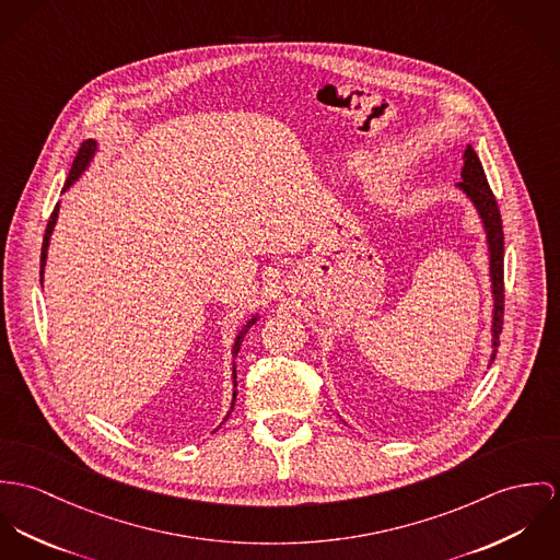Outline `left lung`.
Here are the masks:
<instances>
[{"label": "left lung", "mask_w": 560, "mask_h": 560, "mask_svg": "<svg viewBox=\"0 0 560 560\" xmlns=\"http://www.w3.org/2000/svg\"><path fill=\"white\" fill-rule=\"evenodd\" d=\"M457 188L466 192V197L475 203L486 238H488V253H490V279H492V296H494V311H492V359H497V348L502 332V313H504V236H502V221L498 210L497 197L488 185L483 165L468 145L464 150V167H462V183Z\"/></svg>", "instance_id": "1"}]
</instances>
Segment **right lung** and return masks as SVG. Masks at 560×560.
I'll return each instance as SVG.
<instances>
[{"label":"right lung","mask_w":560,"mask_h":560,"mask_svg":"<svg viewBox=\"0 0 560 560\" xmlns=\"http://www.w3.org/2000/svg\"><path fill=\"white\" fill-rule=\"evenodd\" d=\"M94 154H96V141L94 139H88V141H83L81 143V148H79V152H77V156H74V161H72V167H70V174H68V178H66V185H63V190H68V188L72 187L77 180H79V176L88 170V165H90V161L94 159ZM58 212H60V203H56V208H54V214H51V219H49V223H47V230H45V241H43V253H40V283H43V272H45V264H47V249H49V241H51V234H54V228H56V221H58ZM257 322V315H250L249 322L243 326V330L236 335V341H234V350H232V354L236 357L238 354V350H241V343H243V339H245V335H247V330H249L250 326ZM234 399H232V408H230V412L234 410V401H236V363H234ZM230 412H228V417H230ZM225 417V419H228Z\"/></svg>","instance_id":"right-lung-1"}]
</instances>
